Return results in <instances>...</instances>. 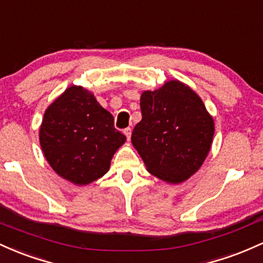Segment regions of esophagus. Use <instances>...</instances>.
<instances>
[{"label": "esophagus", "instance_id": "1", "mask_svg": "<svg viewBox=\"0 0 263 263\" xmlns=\"http://www.w3.org/2000/svg\"><path fill=\"white\" fill-rule=\"evenodd\" d=\"M124 134H125V137L128 138V140H129V139H130V137H132V129L130 128L124 129Z\"/></svg>", "mask_w": 263, "mask_h": 263}]
</instances>
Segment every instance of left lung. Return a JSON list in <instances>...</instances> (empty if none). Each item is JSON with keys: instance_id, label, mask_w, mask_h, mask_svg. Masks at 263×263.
<instances>
[{"instance_id": "obj_1", "label": "left lung", "mask_w": 263, "mask_h": 263, "mask_svg": "<svg viewBox=\"0 0 263 263\" xmlns=\"http://www.w3.org/2000/svg\"><path fill=\"white\" fill-rule=\"evenodd\" d=\"M141 120L132 134L152 175L181 184L201 167L215 133L214 118L195 90L178 79L140 96Z\"/></svg>"}]
</instances>
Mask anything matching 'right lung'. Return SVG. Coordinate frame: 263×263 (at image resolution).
<instances>
[{
  "label": "right lung",
  "instance_id": "obj_1",
  "mask_svg": "<svg viewBox=\"0 0 263 263\" xmlns=\"http://www.w3.org/2000/svg\"><path fill=\"white\" fill-rule=\"evenodd\" d=\"M114 118L81 85H70L44 111L40 144L61 178L83 186L104 176L113 155L125 143Z\"/></svg>",
  "mask_w": 263,
  "mask_h": 263
}]
</instances>
